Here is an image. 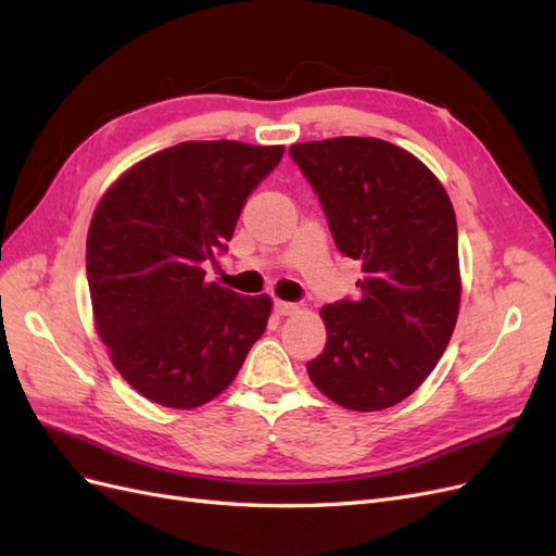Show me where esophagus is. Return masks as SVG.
Returning <instances> with one entry per match:
<instances>
[{
	"label": "esophagus",
	"mask_w": 556,
	"mask_h": 556,
	"mask_svg": "<svg viewBox=\"0 0 556 556\" xmlns=\"http://www.w3.org/2000/svg\"><path fill=\"white\" fill-rule=\"evenodd\" d=\"M274 311H276V315H292V313L299 311V306H296V304H290V301L276 299V301H274Z\"/></svg>",
	"instance_id": "34e87169"
}]
</instances>
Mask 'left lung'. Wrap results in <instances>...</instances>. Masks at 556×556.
Here are the masks:
<instances>
[{
	"mask_svg": "<svg viewBox=\"0 0 556 556\" xmlns=\"http://www.w3.org/2000/svg\"><path fill=\"white\" fill-rule=\"evenodd\" d=\"M336 248L362 262L359 296L319 311L323 355L308 376L348 410L371 413L410 396L439 364L457 325V217L427 166L382 139L294 143Z\"/></svg>",
	"mask_w": 556,
	"mask_h": 556,
	"instance_id": "obj_1",
	"label": "left lung"
}]
</instances>
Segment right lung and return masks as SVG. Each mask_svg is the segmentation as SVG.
<instances>
[{
	"label": "right lung",
	"mask_w": 556,
	"mask_h": 556,
	"mask_svg": "<svg viewBox=\"0 0 556 556\" xmlns=\"http://www.w3.org/2000/svg\"><path fill=\"white\" fill-rule=\"evenodd\" d=\"M282 146L185 141L134 164L99 201L86 271L99 339L134 390L166 408L225 392L266 329L271 299L206 282Z\"/></svg>",
	"instance_id": "right-lung-1"
}]
</instances>
